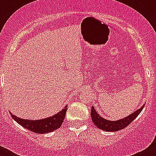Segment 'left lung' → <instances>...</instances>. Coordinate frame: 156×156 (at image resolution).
Instances as JSON below:
<instances>
[{
	"label": "left lung",
	"mask_w": 156,
	"mask_h": 156,
	"mask_svg": "<svg viewBox=\"0 0 156 156\" xmlns=\"http://www.w3.org/2000/svg\"><path fill=\"white\" fill-rule=\"evenodd\" d=\"M144 106L145 105H144L140 108L136 110V112L132 113L131 115H128L127 117L124 118L123 119H120V120L115 121V122L106 120V119H104L102 117H100L97 114L96 110L94 109V106H92V108H91L90 115L91 118H92L93 122H94V125L98 127V128L103 130H106V131H118V130L124 129L127 125H130L139 115V114L141 112L143 108H144Z\"/></svg>",
	"instance_id": "obj_1"
}]
</instances>
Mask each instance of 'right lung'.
<instances>
[{"label":"right lung","instance_id":"obj_1","mask_svg":"<svg viewBox=\"0 0 156 156\" xmlns=\"http://www.w3.org/2000/svg\"><path fill=\"white\" fill-rule=\"evenodd\" d=\"M66 111L67 106L62 111H60L59 113L52 116V117L35 121L20 119V118L16 117L14 115H12L11 112L10 115L12 119L17 123L24 127L25 128L36 133H46L53 131V130L60 127L62 122H63L64 119H65Z\"/></svg>","mask_w":156,"mask_h":156}]
</instances>
